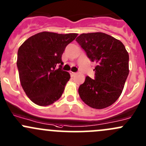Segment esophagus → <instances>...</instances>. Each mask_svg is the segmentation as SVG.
<instances>
[{
    "label": "esophagus",
    "mask_w": 146,
    "mask_h": 146,
    "mask_svg": "<svg viewBox=\"0 0 146 146\" xmlns=\"http://www.w3.org/2000/svg\"><path fill=\"white\" fill-rule=\"evenodd\" d=\"M70 75L71 77H73L76 75V73H74V72H70Z\"/></svg>",
    "instance_id": "obj_1"
}]
</instances>
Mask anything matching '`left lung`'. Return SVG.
Segmentation results:
<instances>
[{"mask_svg":"<svg viewBox=\"0 0 146 146\" xmlns=\"http://www.w3.org/2000/svg\"><path fill=\"white\" fill-rule=\"evenodd\" d=\"M76 42L96 64L95 78L86 76L78 93L94 109H104L118 100L129 75V56L121 42L102 32L82 34Z\"/></svg>","mask_w":146,"mask_h":146,"instance_id":"left-lung-1","label":"left lung"}]
</instances>
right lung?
<instances>
[{"mask_svg":"<svg viewBox=\"0 0 146 146\" xmlns=\"http://www.w3.org/2000/svg\"><path fill=\"white\" fill-rule=\"evenodd\" d=\"M77 36L76 33L39 32L19 48L17 66L20 83L28 98L37 105H50L62 95L70 76L62 70L61 56L66 46Z\"/></svg>","mask_w":146,"mask_h":146,"instance_id":"add662e5","label":"right lung"}]
</instances>
